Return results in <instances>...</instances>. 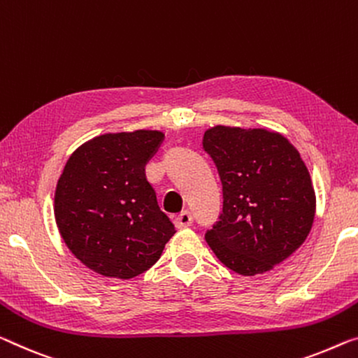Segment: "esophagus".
Wrapping results in <instances>:
<instances>
[{
	"label": "esophagus",
	"instance_id": "obj_1",
	"mask_svg": "<svg viewBox=\"0 0 358 358\" xmlns=\"http://www.w3.org/2000/svg\"><path fill=\"white\" fill-rule=\"evenodd\" d=\"M192 222H194V217H192L190 211H182L180 214H178L174 219V224L176 227L178 229H184V227H189V225H192Z\"/></svg>",
	"mask_w": 358,
	"mask_h": 358
}]
</instances>
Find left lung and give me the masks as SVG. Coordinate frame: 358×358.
Masks as SVG:
<instances>
[{
	"instance_id": "left-lung-1",
	"label": "left lung",
	"mask_w": 358,
	"mask_h": 358,
	"mask_svg": "<svg viewBox=\"0 0 358 358\" xmlns=\"http://www.w3.org/2000/svg\"><path fill=\"white\" fill-rule=\"evenodd\" d=\"M203 148L224 196L208 245L236 273L272 271L304 243L315 217V190L299 152L275 131L222 124L206 131Z\"/></svg>"
}]
</instances>
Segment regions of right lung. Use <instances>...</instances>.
Returning a JSON list of instances; mask_svg holds the SVG:
<instances>
[{
    "mask_svg": "<svg viewBox=\"0 0 358 358\" xmlns=\"http://www.w3.org/2000/svg\"><path fill=\"white\" fill-rule=\"evenodd\" d=\"M163 137L153 129L101 134L65 163L54 195L56 224L76 259L96 273L134 278L176 234L145 178Z\"/></svg>",
    "mask_w": 358,
    "mask_h": 358,
    "instance_id": "right-lung-1",
    "label": "right lung"
}]
</instances>
